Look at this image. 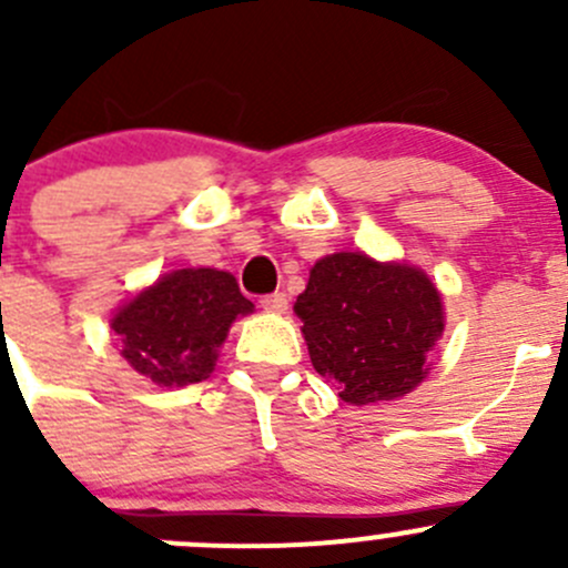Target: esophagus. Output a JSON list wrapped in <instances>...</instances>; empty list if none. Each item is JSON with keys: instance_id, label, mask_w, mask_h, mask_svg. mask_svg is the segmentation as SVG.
I'll return each mask as SVG.
<instances>
[{"instance_id": "34e87169", "label": "esophagus", "mask_w": 568, "mask_h": 568, "mask_svg": "<svg viewBox=\"0 0 568 568\" xmlns=\"http://www.w3.org/2000/svg\"><path fill=\"white\" fill-rule=\"evenodd\" d=\"M261 307L266 313H285L288 311V296L283 291H274V294L261 296Z\"/></svg>"}]
</instances>
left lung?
<instances>
[{"instance_id":"1","label":"left lung","mask_w":568,"mask_h":568,"mask_svg":"<svg viewBox=\"0 0 568 568\" xmlns=\"http://www.w3.org/2000/svg\"><path fill=\"white\" fill-rule=\"evenodd\" d=\"M294 311L313 368L357 406L415 390L445 329L439 291L420 268L359 252L321 257Z\"/></svg>"}]
</instances>
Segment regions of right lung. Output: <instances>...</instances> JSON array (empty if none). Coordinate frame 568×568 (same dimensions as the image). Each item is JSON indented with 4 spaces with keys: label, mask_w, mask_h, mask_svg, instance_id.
I'll use <instances>...</instances> for the list:
<instances>
[{
    "label": "right lung",
    "mask_w": 568,
    "mask_h": 568,
    "mask_svg": "<svg viewBox=\"0 0 568 568\" xmlns=\"http://www.w3.org/2000/svg\"><path fill=\"white\" fill-rule=\"evenodd\" d=\"M252 311L233 274L181 268L164 274L112 318L125 359L162 387L203 382L236 316Z\"/></svg>",
    "instance_id": "obj_1"
}]
</instances>
